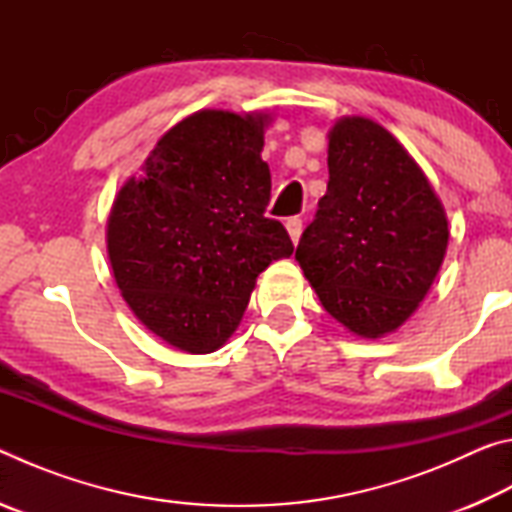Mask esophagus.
Segmentation results:
<instances>
[{"instance_id":"esophagus-1","label":"esophagus","mask_w":512,"mask_h":512,"mask_svg":"<svg viewBox=\"0 0 512 512\" xmlns=\"http://www.w3.org/2000/svg\"><path fill=\"white\" fill-rule=\"evenodd\" d=\"M287 232H289L293 244H298L300 235H302V219H298V216H291V219L287 221Z\"/></svg>"}]
</instances>
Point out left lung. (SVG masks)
Segmentation results:
<instances>
[{
    "label": "left lung",
    "instance_id": "8db88e82",
    "mask_svg": "<svg viewBox=\"0 0 512 512\" xmlns=\"http://www.w3.org/2000/svg\"><path fill=\"white\" fill-rule=\"evenodd\" d=\"M329 183L296 259L325 311L352 334L395 332L447 253L445 207L395 137L366 117L329 131Z\"/></svg>",
    "mask_w": 512,
    "mask_h": 512
}]
</instances>
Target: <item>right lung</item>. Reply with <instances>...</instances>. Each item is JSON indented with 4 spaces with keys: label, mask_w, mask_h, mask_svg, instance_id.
Masks as SVG:
<instances>
[{
    "label": "right lung",
    "mask_w": 512,
    "mask_h": 512,
    "mask_svg": "<svg viewBox=\"0 0 512 512\" xmlns=\"http://www.w3.org/2000/svg\"><path fill=\"white\" fill-rule=\"evenodd\" d=\"M264 126V112H194L160 137L112 203L106 241L121 296L183 352L221 348L257 275L293 253L284 225L264 216Z\"/></svg>",
    "instance_id": "obj_1"
}]
</instances>
